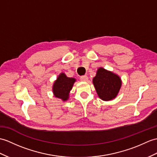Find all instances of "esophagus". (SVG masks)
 <instances>
[{"label":"esophagus","instance_id":"obj_1","mask_svg":"<svg viewBox=\"0 0 157 157\" xmlns=\"http://www.w3.org/2000/svg\"><path fill=\"white\" fill-rule=\"evenodd\" d=\"M80 79H81V81L82 82H87V80H88V78H87L86 75H83L80 77Z\"/></svg>","mask_w":157,"mask_h":157}]
</instances>
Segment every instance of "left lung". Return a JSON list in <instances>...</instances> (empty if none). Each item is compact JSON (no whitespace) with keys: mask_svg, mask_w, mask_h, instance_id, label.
<instances>
[{"mask_svg":"<svg viewBox=\"0 0 157 157\" xmlns=\"http://www.w3.org/2000/svg\"><path fill=\"white\" fill-rule=\"evenodd\" d=\"M93 83L98 96L105 101L116 98L122 85L121 79L117 75L101 67L98 69Z\"/></svg>","mask_w":157,"mask_h":157,"instance_id":"obj_1","label":"left lung"}]
</instances>
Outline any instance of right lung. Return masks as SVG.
I'll return each mask as SVG.
<instances>
[{"label":"right lung","instance_id":"obj_1","mask_svg":"<svg viewBox=\"0 0 157 157\" xmlns=\"http://www.w3.org/2000/svg\"><path fill=\"white\" fill-rule=\"evenodd\" d=\"M75 82V79L67 78L65 74L62 73L54 83L53 91L55 96L61 98L63 101L67 100L69 97V94Z\"/></svg>","mask_w":157,"mask_h":157}]
</instances>
